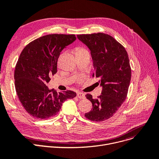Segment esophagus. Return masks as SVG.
Wrapping results in <instances>:
<instances>
[{"mask_svg":"<svg viewBox=\"0 0 159 159\" xmlns=\"http://www.w3.org/2000/svg\"><path fill=\"white\" fill-rule=\"evenodd\" d=\"M77 95V97L79 98H85V95L81 92H78Z\"/></svg>","mask_w":159,"mask_h":159,"instance_id":"1","label":"esophagus"}]
</instances>
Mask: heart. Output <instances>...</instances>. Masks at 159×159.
<instances>
[{
	"label": "heart",
	"mask_w": 159,
	"mask_h": 159,
	"mask_svg": "<svg viewBox=\"0 0 159 159\" xmlns=\"http://www.w3.org/2000/svg\"><path fill=\"white\" fill-rule=\"evenodd\" d=\"M81 52H88V50L84 48H77V53H81Z\"/></svg>",
	"instance_id": "b5f03b06"
}]
</instances>
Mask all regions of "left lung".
Returning <instances> with one entry per match:
<instances>
[{
	"label": "left lung",
	"instance_id": "left-lung-1",
	"mask_svg": "<svg viewBox=\"0 0 159 159\" xmlns=\"http://www.w3.org/2000/svg\"><path fill=\"white\" fill-rule=\"evenodd\" d=\"M77 38L89 48L95 75L102 88L97 98L86 95L93 108L85 116L92 121H104L113 116L126 98L131 75L129 57L123 46L105 33L78 35Z\"/></svg>",
	"mask_w": 159,
	"mask_h": 159
}]
</instances>
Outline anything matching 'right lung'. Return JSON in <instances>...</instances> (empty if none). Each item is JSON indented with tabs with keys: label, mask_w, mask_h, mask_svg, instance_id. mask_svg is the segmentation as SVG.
I'll list each match as a JSON object with an SVG mask.
<instances>
[{
	"label": "right lung",
	"mask_w": 159,
	"mask_h": 159,
	"mask_svg": "<svg viewBox=\"0 0 159 159\" xmlns=\"http://www.w3.org/2000/svg\"><path fill=\"white\" fill-rule=\"evenodd\" d=\"M76 40L75 35L52 34L32 41L24 48L15 70L16 94L26 111L33 118L47 119L56 115L73 91L57 92L47 84L57 71L61 52Z\"/></svg>",
	"instance_id": "1"
}]
</instances>
